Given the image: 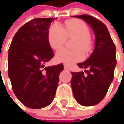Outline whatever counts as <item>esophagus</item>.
I'll list each match as a JSON object with an SVG mask.
<instances>
[{"label":"esophagus","mask_w":124,"mask_h":124,"mask_svg":"<svg viewBox=\"0 0 124 124\" xmlns=\"http://www.w3.org/2000/svg\"><path fill=\"white\" fill-rule=\"evenodd\" d=\"M63 68H64L65 70H68L69 67H68V66H67V64H63Z\"/></svg>","instance_id":"esophagus-1"}]
</instances>
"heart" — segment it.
<instances>
[{"label":"heart","instance_id":"obj_1","mask_svg":"<svg viewBox=\"0 0 124 124\" xmlns=\"http://www.w3.org/2000/svg\"><path fill=\"white\" fill-rule=\"evenodd\" d=\"M67 37L76 38L74 43V48L76 50H70L62 49L55 56L56 61L65 64H71L81 61L84 57L85 52L91 50L92 43L90 31L87 25L81 20L71 19L65 22L63 29L59 24L53 25L48 32V43L53 50H59L65 43Z\"/></svg>","mask_w":124,"mask_h":124}]
</instances>
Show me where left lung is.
Returning a JSON list of instances; mask_svg holds the SVG:
<instances>
[{
  "mask_svg": "<svg viewBox=\"0 0 124 124\" xmlns=\"http://www.w3.org/2000/svg\"><path fill=\"white\" fill-rule=\"evenodd\" d=\"M74 17L86 22L95 37V49L86 61L78 63L81 72H71L70 81L76 101L84 106L98 104L105 97L112 83L116 65V47L106 26L88 15Z\"/></svg>",
  "mask_w": 124,
  "mask_h": 124,
  "instance_id": "left-lung-1",
  "label": "left lung"
}]
</instances>
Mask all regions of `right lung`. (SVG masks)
Returning a JSON list of instances; mask_svg holds the SVG:
<instances>
[{
    "label": "right lung",
    "instance_id": "right-lung-1",
    "mask_svg": "<svg viewBox=\"0 0 124 124\" xmlns=\"http://www.w3.org/2000/svg\"><path fill=\"white\" fill-rule=\"evenodd\" d=\"M54 18H35L22 26L8 50V77L16 97L31 109L53 102L63 63L45 67L54 57L48 43V32Z\"/></svg>",
    "mask_w": 124,
    "mask_h": 124
}]
</instances>
